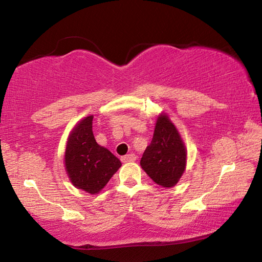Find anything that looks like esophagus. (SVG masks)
Segmentation results:
<instances>
[{"label":"esophagus","mask_w":262,"mask_h":262,"mask_svg":"<svg viewBox=\"0 0 262 262\" xmlns=\"http://www.w3.org/2000/svg\"><path fill=\"white\" fill-rule=\"evenodd\" d=\"M121 161L123 163H130V162H135L136 161V156L134 154H128L126 156L121 157Z\"/></svg>","instance_id":"esophagus-1"}]
</instances>
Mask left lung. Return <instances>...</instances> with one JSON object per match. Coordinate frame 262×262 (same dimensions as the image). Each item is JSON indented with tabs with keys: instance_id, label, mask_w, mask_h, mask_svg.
<instances>
[{
	"instance_id": "obj_1",
	"label": "left lung",
	"mask_w": 262,
	"mask_h": 262,
	"mask_svg": "<svg viewBox=\"0 0 262 262\" xmlns=\"http://www.w3.org/2000/svg\"><path fill=\"white\" fill-rule=\"evenodd\" d=\"M187 149L166 113L157 117L152 141L141 158V167L157 185L171 188L186 170Z\"/></svg>"
}]
</instances>
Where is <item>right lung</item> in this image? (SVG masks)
<instances>
[{"instance_id": "1", "label": "right lung", "mask_w": 262, "mask_h": 262, "mask_svg": "<svg viewBox=\"0 0 262 262\" xmlns=\"http://www.w3.org/2000/svg\"><path fill=\"white\" fill-rule=\"evenodd\" d=\"M94 115L79 120L69 133L64 150V168L75 187L98 194L121 166L108 149L97 143L92 133Z\"/></svg>"}]
</instances>
